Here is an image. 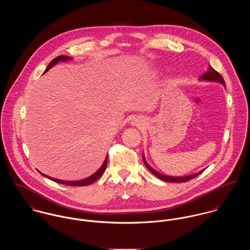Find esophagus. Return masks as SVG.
Masks as SVG:
<instances>
[{
  "label": "esophagus",
  "instance_id": "esophagus-1",
  "mask_svg": "<svg viewBox=\"0 0 250 250\" xmlns=\"http://www.w3.org/2000/svg\"><path fill=\"white\" fill-rule=\"evenodd\" d=\"M141 123H143V121L141 120L140 117H138V116L133 117V119H132V124H133L134 126H140Z\"/></svg>",
  "mask_w": 250,
  "mask_h": 250
}]
</instances>
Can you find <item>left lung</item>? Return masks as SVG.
Listing matches in <instances>:
<instances>
[{
    "label": "left lung",
    "mask_w": 250,
    "mask_h": 250,
    "mask_svg": "<svg viewBox=\"0 0 250 250\" xmlns=\"http://www.w3.org/2000/svg\"><path fill=\"white\" fill-rule=\"evenodd\" d=\"M199 81H206V82H214V83H221L223 86H225V82L222 78V76L218 73V72L215 71L214 68L209 65V68L208 70L203 73V75H201L199 77ZM143 163L145 165V167L159 179H161L162 181H166V182H170V183H184V182H187V181H189L191 179L198 176L200 173H202L205 169H202L196 173H193V174H189V175H186V176H168V175H165V174H162L160 173L159 171H157L156 169H154L151 166H149V164L146 162L145 160V157H144V154L143 153Z\"/></svg>",
    "instance_id": "left-lung-1"
}]
</instances>
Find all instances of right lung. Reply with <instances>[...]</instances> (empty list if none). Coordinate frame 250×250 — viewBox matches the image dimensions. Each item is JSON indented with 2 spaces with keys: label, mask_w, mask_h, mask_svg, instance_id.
Here are the masks:
<instances>
[{
  "label": "right lung",
  "mask_w": 250,
  "mask_h": 250,
  "mask_svg": "<svg viewBox=\"0 0 250 250\" xmlns=\"http://www.w3.org/2000/svg\"><path fill=\"white\" fill-rule=\"evenodd\" d=\"M72 60H73V58H71V57H67V56H60V57H57L56 59H54V60L50 62V64L47 66V68L45 69V71H44L43 74H45L46 72L49 71V69H51L54 65H56L57 63H59V62H65L72 61ZM107 157H108V156L107 155L106 158H105L104 163L102 164V166L100 167V168H99L96 172H94L92 175H90V176H88V177H86V178L82 179V180H77V181H64V180H60V179L50 177V176L45 175L44 173H42V172H40V171H38V172H39L42 176H44V177H46V178L50 179V180H52V181H54V182L62 184V185L77 186V187H78V186H80V187H81V186H87V185H90V184L94 183L96 180H98V179L102 176V174L104 173V171H105V169H106V167H107Z\"/></svg>",
  "instance_id": "right-lung-1"
}]
</instances>
